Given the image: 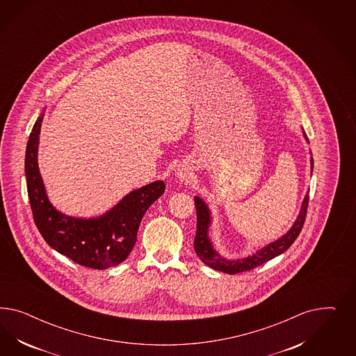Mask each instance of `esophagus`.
Segmentation results:
<instances>
[{"label": "esophagus", "instance_id": "esophagus-1", "mask_svg": "<svg viewBox=\"0 0 356 356\" xmlns=\"http://www.w3.org/2000/svg\"><path fill=\"white\" fill-rule=\"evenodd\" d=\"M191 175L192 173L189 172V170L186 168V167H179V170H177V177L180 179V181H183V183H188V180L191 179Z\"/></svg>", "mask_w": 356, "mask_h": 356}]
</instances>
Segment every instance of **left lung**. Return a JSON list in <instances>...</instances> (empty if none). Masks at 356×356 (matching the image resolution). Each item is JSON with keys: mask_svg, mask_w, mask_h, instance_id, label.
<instances>
[{"mask_svg": "<svg viewBox=\"0 0 356 356\" xmlns=\"http://www.w3.org/2000/svg\"><path fill=\"white\" fill-rule=\"evenodd\" d=\"M313 168V158L311 159ZM308 202H309V194L305 195L302 201V211L298 216L295 225L291 227V229L284 235L280 237V240L271 243L266 245L265 248L261 249L253 256L248 259H236V261H228V259H222L216 250L213 249V245L210 243V238L207 236V229L210 225V213L209 209L205 205V202L200 197H194V204H195V211H197V232L194 237V250L197 256L201 259V261L206 264L207 266L213 269L223 271L227 274H237L241 271L254 269L259 265L268 262L271 259L280 256L284 250L291 247L293 241L298 238L299 234L302 232L305 216H307V210H308Z\"/></svg>", "mask_w": 356, "mask_h": 356, "instance_id": "obj_1", "label": "left lung"}]
</instances>
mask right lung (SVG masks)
Segmentation results:
<instances>
[{"mask_svg":"<svg viewBox=\"0 0 356 356\" xmlns=\"http://www.w3.org/2000/svg\"><path fill=\"white\" fill-rule=\"evenodd\" d=\"M43 116L33 125L26 147L24 171L33 222L44 240L58 253L90 269L103 270L125 261L137 241L146 210L165 189L163 181L149 184L128 194L107 214L76 219L58 213L47 198L38 168V143Z\"/></svg>","mask_w":356,"mask_h":356,"instance_id":"add662e5","label":"right lung"}]
</instances>
